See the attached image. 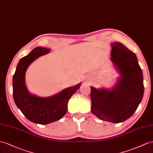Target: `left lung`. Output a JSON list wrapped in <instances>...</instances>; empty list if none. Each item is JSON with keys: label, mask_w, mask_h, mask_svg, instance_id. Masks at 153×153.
<instances>
[{"label": "left lung", "mask_w": 153, "mask_h": 153, "mask_svg": "<svg viewBox=\"0 0 153 153\" xmlns=\"http://www.w3.org/2000/svg\"><path fill=\"white\" fill-rule=\"evenodd\" d=\"M111 46L110 59L120 76L111 89L91 86V110L100 120L119 123L131 117L142 100L143 77L134 53L121 43Z\"/></svg>", "instance_id": "1"}]
</instances>
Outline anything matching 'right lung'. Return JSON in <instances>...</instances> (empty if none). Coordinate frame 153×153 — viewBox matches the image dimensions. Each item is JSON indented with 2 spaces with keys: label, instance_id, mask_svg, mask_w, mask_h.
I'll list each match as a JSON object with an SVG mask.
<instances>
[{
  "label": "right lung",
  "instance_id": "add662e5",
  "mask_svg": "<svg viewBox=\"0 0 153 153\" xmlns=\"http://www.w3.org/2000/svg\"><path fill=\"white\" fill-rule=\"evenodd\" d=\"M49 48L38 47L27 56L22 58L17 65L13 76V95L15 103L29 121L46 125L56 121L64 116L68 111V103L81 83L47 97L32 94L25 84V74L28 66L37 58L50 53Z\"/></svg>",
  "mask_w": 153,
  "mask_h": 153
}]
</instances>
